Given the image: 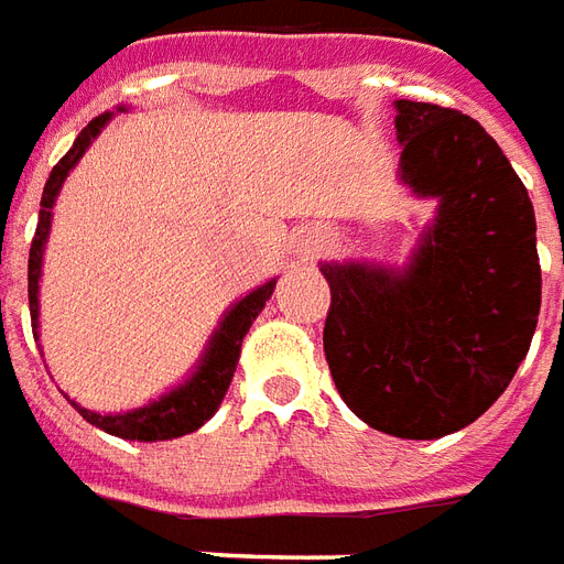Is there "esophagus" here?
<instances>
[{
	"label": "esophagus",
	"mask_w": 564,
	"mask_h": 564,
	"mask_svg": "<svg viewBox=\"0 0 564 564\" xmlns=\"http://www.w3.org/2000/svg\"><path fill=\"white\" fill-rule=\"evenodd\" d=\"M324 249V237L317 235H306L303 240L297 243V256L303 258V261H308V258H315L317 252Z\"/></svg>",
	"instance_id": "obj_1"
}]
</instances>
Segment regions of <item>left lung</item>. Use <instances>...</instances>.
I'll use <instances>...</instances> for the list:
<instances>
[{
	"instance_id": "left-lung-1",
	"label": "left lung",
	"mask_w": 564,
	"mask_h": 564,
	"mask_svg": "<svg viewBox=\"0 0 564 564\" xmlns=\"http://www.w3.org/2000/svg\"><path fill=\"white\" fill-rule=\"evenodd\" d=\"M398 181L434 202L401 267L321 261L324 354L338 395L375 431L437 440L473 425L527 359L539 324L535 210L485 127L395 100Z\"/></svg>"
}]
</instances>
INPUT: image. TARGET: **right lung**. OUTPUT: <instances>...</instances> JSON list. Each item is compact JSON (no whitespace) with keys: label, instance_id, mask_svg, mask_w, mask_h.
Listing matches in <instances>:
<instances>
[{"label":"right lung","instance_id":"1","mask_svg":"<svg viewBox=\"0 0 564 564\" xmlns=\"http://www.w3.org/2000/svg\"><path fill=\"white\" fill-rule=\"evenodd\" d=\"M124 109L127 106H118L116 112H124ZM116 112H104L91 124L83 127V133L74 139V148L58 160L50 177H46L35 240H32V249H29V312H32L35 338L37 327H41V300L37 297H41V273H44V249L46 240H50V226H53V207H56V198L62 193L65 177L70 175V169H76V163L83 160L88 145L100 137V130L116 118ZM273 288H276V279H267L264 285H258L256 291H249L247 297L231 303L226 315L219 317L217 329L207 338L205 350H202V357L193 366V371L177 387H172L163 395H156L154 401H148L142 408L124 410V413H97V410H88L70 401V395H67V401L74 404L76 413L86 422H91V425L106 431V434H112V437L156 443V440H175L184 437V434H193L223 404V398H226L228 387H231V378H235L243 336L252 327V321L261 315V308L267 306Z\"/></svg>","mask_w":564,"mask_h":564}]
</instances>
